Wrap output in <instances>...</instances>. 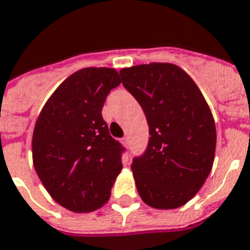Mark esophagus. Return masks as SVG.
Segmentation results:
<instances>
[{
	"label": "esophagus",
	"mask_w": 250,
	"mask_h": 250,
	"mask_svg": "<svg viewBox=\"0 0 250 250\" xmlns=\"http://www.w3.org/2000/svg\"><path fill=\"white\" fill-rule=\"evenodd\" d=\"M121 143H123V145L125 146V147H127V146H129V139H127L126 137L123 138V139H121Z\"/></svg>",
	"instance_id": "1"
}]
</instances>
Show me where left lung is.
Returning a JSON list of instances; mask_svg holds the SVG:
<instances>
[{"label":"left lung","mask_w":250,"mask_h":250,"mask_svg":"<svg viewBox=\"0 0 250 250\" xmlns=\"http://www.w3.org/2000/svg\"><path fill=\"white\" fill-rule=\"evenodd\" d=\"M120 76L141 104L151 135L146 152L131 164L138 193L155 209L182 207L199 192L214 163L217 131L210 108L178 65H133Z\"/></svg>","instance_id":"1"}]
</instances>
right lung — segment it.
I'll return each mask as SVG.
<instances>
[{"instance_id": "1", "label": "right lung", "mask_w": 250, "mask_h": 250, "mask_svg": "<svg viewBox=\"0 0 250 250\" xmlns=\"http://www.w3.org/2000/svg\"><path fill=\"white\" fill-rule=\"evenodd\" d=\"M120 83L113 68L80 69L57 87L36 121V173L50 196L75 213L103 207L123 169L124 148L102 117L105 98Z\"/></svg>"}]
</instances>
